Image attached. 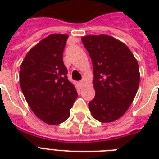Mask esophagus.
Masks as SVG:
<instances>
[{"instance_id":"esophagus-1","label":"esophagus","mask_w":159,"mask_h":159,"mask_svg":"<svg viewBox=\"0 0 159 159\" xmlns=\"http://www.w3.org/2000/svg\"><path fill=\"white\" fill-rule=\"evenodd\" d=\"M79 84L80 85H83V84H84V81H81V82H79Z\"/></svg>"}]
</instances>
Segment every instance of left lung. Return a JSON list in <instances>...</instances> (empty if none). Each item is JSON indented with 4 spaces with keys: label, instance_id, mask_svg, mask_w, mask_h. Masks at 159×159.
Listing matches in <instances>:
<instances>
[{
    "label": "left lung",
    "instance_id": "8db88e82",
    "mask_svg": "<svg viewBox=\"0 0 159 159\" xmlns=\"http://www.w3.org/2000/svg\"><path fill=\"white\" fill-rule=\"evenodd\" d=\"M82 42L93 65L95 98L89 102L92 116L102 123L118 120L132 104L140 74L130 49L106 34L86 35Z\"/></svg>",
    "mask_w": 159,
    "mask_h": 159
}]
</instances>
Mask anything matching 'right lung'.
<instances>
[{"label": "right lung", "instance_id": "1", "mask_svg": "<svg viewBox=\"0 0 159 159\" xmlns=\"http://www.w3.org/2000/svg\"><path fill=\"white\" fill-rule=\"evenodd\" d=\"M67 38V34H53L39 41L26 54L20 69V84L29 106L39 119L52 125L68 119L77 97L62 61Z\"/></svg>", "mask_w": 159, "mask_h": 159}]
</instances>
